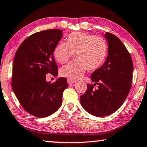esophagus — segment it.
Segmentation results:
<instances>
[{"mask_svg": "<svg viewBox=\"0 0 147 147\" xmlns=\"http://www.w3.org/2000/svg\"><path fill=\"white\" fill-rule=\"evenodd\" d=\"M67 82L69 84H74L76 82V80H71V79H67Z\"/></svg>", "mask_w": 147, "mask_h": 147, "instance_id": "1", "label": "esophagus"}]
</instances>
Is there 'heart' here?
I'll list each match as a JSON object with an SVG mask.
<instances>
[{"mask_svg": "<svg viewBox=\"0 0 147 147\" xmlns=\"http://www.w3.org/2000/svg\"><path fill=\"white\" fill-rule=\"evenodd\" d=\"M108 48L104 39L82 32L67 36L66 42L59 43L53 50L55 59L61 64L66 63L73 55L75 61L60 69L63 77L76 80L82 77L86 69L95 71L105 61Z\"/></svg>", "mask_w": 147, "mask_h": 147, "instance_id": "heart-1", "label": "heart"}]
</instances>
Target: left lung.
Masks as SVG:
<instances>
[{
    "label": "left lung",
    "instance_id": "1",
    "mask_svg": "<svg viewBox=\"0 0 147 147\" xmlns=\"http://www.w3.org/2000/svg\"><path fill=\"white\" fill-rule=\"evenodd\" d=\"M105 37L108 42V56L91 74L94 85L88 84L87 90L80 96L84 109L98 117L114 113L124 103L131 87L134 70L131 55L120 39L109 32Z\"/></svg>",
    "mask_w": 147,
    "mask_h": 147
}]
</instances>
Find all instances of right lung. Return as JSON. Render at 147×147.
I'll use <instances>...</instances> for the list:
<instances>
[{
  "mask_svg": "<svg viewBox=\"0 0 147 147\" xmlns=\"http://www.w3.org/2000/svg\"><path fill=\"white\" fill-rule=\"evenodd\" d=\"M63 31L49 29L36 32L23 42L13 61L11 87L23 108L38 118L47 117L62 103L67 79L46 81V74L57 75L53 50L61 40Z\"/></svg>",
  "mask_w": 147,
  "mask_h": 147,
  "instance_id": "1",
  "label": "right lung"
}]
</instances>
